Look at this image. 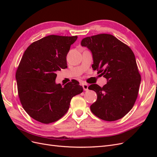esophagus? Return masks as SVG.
<instances>
[{
    "label": "esophagus",
    "mask_w": 157,
    "mask_h": 157,
    "mask_svg": "<svg viewBox=\"0 0 157 157\" xmlns=\"http://www.w3.org/2000/svg\"><path fill=\"white\" fill-rule=\"evenodd\" d=\"M82 86L84 91H87V90H88V85L86 83H82Z\"/></svg>",
    "instance_id": "1"
}]
</instances>
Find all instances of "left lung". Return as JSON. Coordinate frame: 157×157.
<instances>
[{
  "label": "left lung",
  "mask_w": 157,
  "mask_h": 157,
  "mask_svg": "<svg viewBox=\"0 0 157 157\" xmlns=\"http://www.w3.org/2000/svg\"><path fill=\"white\" fill-rule=\"evenodd\" d=\"M81 45L92 52L93 69L107 80L102 88L96 84L88 87L98 96L90 106L91 111L106 121L120 119L131 110L138 95L141 75L134 52L109 34L86 37Z\"/></svg>",
  "instance_id": "8db88e82"
}]
</instances>
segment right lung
Listing matches in <instances>:
<instances>
[{
    "instance_id": "right-lung-1",
    "label": "right lung",
    "mask_w": 157,
    "mask_h": 157,
    "mask_svg": "<svg viewBox=\"0 0 157 157\" xmlns=\"http://www.w3.org/2000/svg\"><path fill=\"white\" fill-rule=\"evenodd\" d=\"M77 36L49 35L28 47L19 64L16 79L23 108L33 119L54 122L67 112L72 98L82 93L77 80L62 86L56 83V72L67 66L71 45Z\"/></svg>"
}]
</instances>
